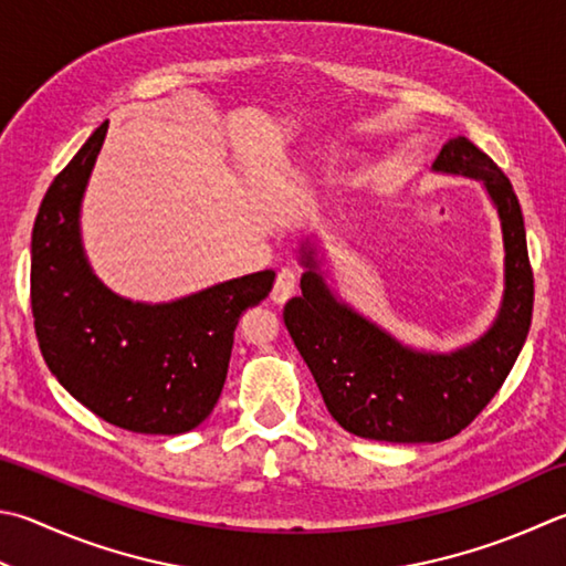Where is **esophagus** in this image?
Masks as SVG:
<instances>
[{
	"instance_id": "1",
	"label": "esophagus",
	"mask_w": 566,
	"mask_h": 566,
	"mask_svg": "<svg viewBox=\"0 0 566 566\" xmlns=\"http://www.w3.org/2000/svg\"><path fill=\"white\" fill-rule=\"evenodd\" d=\"M297 291V273L291 271V269H283L279 271V275H275V285H273V293L271 297L279 305H283L285 301H291V297L295 295Z\"/></svg>"
}]
</instances>
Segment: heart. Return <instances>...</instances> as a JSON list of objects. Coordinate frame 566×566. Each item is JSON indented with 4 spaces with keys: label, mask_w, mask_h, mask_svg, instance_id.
Masks as SVG:
<instances>
[{
    "label": "heart",
    "mask_w": 566,
    "mask_h": 566,
    "mask_svg": "<svg viewBox=\"0 0 566 566\" xmlns=\"http://www.w3.org/2000/svg\"><path fill=\"white\" fill-rule=\"evenodd\" d=\"M313 163H315V165H317V163H323V165H325V163H333V155H323V157H313Z\"/></svg>",
    "instance_id": "1"
}]
</instances>
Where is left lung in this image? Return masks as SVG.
Returning a JSON list of instances; mask_svg holds the SVG:
<instances>
[{"label":"left lung","instance_id":"8db88e82","mask_svg":"<svg viewBox=\"0 0 566 566\" xmlns=\"http://www.w3.org/2000/svg\"><path fill=\"white\" fill-rule=\"evenodd\" d=\"M436 175L478 179L503 229V301L485 333L451 352L403 345L355 311L325 281L323 249L301 243L303 295L285 303L283 319L313 371L329 416L371 441L439 443L465 429L503 387L532 323V269L515 189L493 159L458 135L441 147Z\"/></svg>","mask_w":566,"mask_h":566}]
</instances>
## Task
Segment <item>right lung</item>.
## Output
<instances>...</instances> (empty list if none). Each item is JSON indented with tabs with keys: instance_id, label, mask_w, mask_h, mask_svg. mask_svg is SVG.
<instances>
[{
	"instance_id": "obj_1",
	"label": "right lung",
	"mask_w": 566,
	"mask_h": 566,
	"mask_svg": "<svg viewBox=\"0 0 566 566\" xmlns=\"http://www.w3.org/2000/svg\"><path fill=\"white\" fill-rule=\"evenodd\" d=\"M108 120L53 179L31 233V313L51 375L73 399L133 433L177 436L214 411L233 333L265 301L275 271L209 285L169 303L111 291L93 273L81 205Z\"/></svg>"
}]
</instances>
